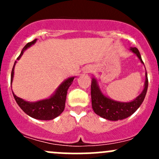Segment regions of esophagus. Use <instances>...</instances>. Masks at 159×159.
<instances>
[{
	"instance_id": "esophagus-1",
	"label": "esophagus",
	"mask_w": 159,
	"mask_h": 159,
	"mask_svg": "<svg viewBox=\"0 0 159 159\" xmlns=\"http://www.w3.org/2000/svg\"><path fill=\"white\" fill-rule=\"evenodd\" d=\"M90 71H91V68L90 67H87V68H84V73H89Z\"/></svg>"
}]
</instances>
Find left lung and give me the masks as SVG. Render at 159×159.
Returning a JSON list of instances; mask_svg holds the SVG:
<instances>
[{
	"label": "left lung",
	"instance_id": "left-lung-1",
	"mask_svg": "<svg viewBox=\"0 0 159 159\" xmlns=\"http://www.w3.org/2000/svg\"><path fill=\"white\" fill-rule=\"evenodd\" d=\"M133 53L137 55L139 60L142 64V57L139 51L136 48H130ZM148 81L147 72L145 73V82L142 92L134 99L129 102H121L114 101L109 98L106 97L102 94L101 89L97 83V80L94 78H92L91 84V105L94 113L97 114L102 118L110 121H118L128 118L130 115L136 111V110L140 107L146 95L147 89H148Z\"/></svg>",
	"mask_w": 159,
	"mask_h": 159
}]
</instances>
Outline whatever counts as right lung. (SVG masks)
I'll list each match as a JSON object with an SVG mask.
<instances>
[{
  "label": "right lung",
  "mask_w": 159,
  "mask_h": 159,
  "mask_svg": "<svg viewBox=\"0 0 159 159\" xmlns=\"http://www.w3.org/2000/svg\"><path fill=\"white\" fill-rule=\"evenodd\" d=\"M36 41L37 40L35 39L31 42L28 43L22 49L17 60H19L23 54L24 51L30 47L32 44H34ZM16 62L17 61L14 62L12 71H11V84H12L13 78H14V70ZM74 78L75 77H71L65 80L64 82L61 83V84H60V86L57 88L54 94L51 95V98L44 99V100L38 101L36 102H29L16 96L12 91L13 95L19 107L31 118L38 120H52L60 115L65 109L67 92H68V88L72 84Z\"/></svg>",
  "instance_id": "add662e5"
}]
</instances>
